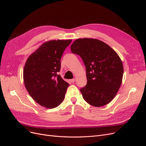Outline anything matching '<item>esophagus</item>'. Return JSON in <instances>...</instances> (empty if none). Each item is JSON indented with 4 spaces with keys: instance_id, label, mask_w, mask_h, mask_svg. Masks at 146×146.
<instances>
[{
    "instance_id": "esophagus-1",
    "label": "esophagus",
    "mask_w": 146,
    "mask_h": 146,
    "mask_svg": "<svg viewBox=\"0 0 146 146\" xmlns=\"http://www.w3.org/2000/svg\"><path fill=\"white\" fill-rule=\"evenodd\" d=\"M70 81L72 83H74L75 81H76V80H75V78H72V79H71V80H70Z\"/></svg>"
}]
</instances>
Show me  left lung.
<instances>
[{"label": "left lung", "mask_w": 146, "mask_h": 146, "mask_svg": "<svg viewBox=\"0 0 146 146\" xmlns=\"http://www.w3.org/2000/svg\"><path fill=\"white\" fill-rule=\"evenodd\" d=\"M70 48L86 67L87 84L80 89L83 99L97 107L110 103L121 86L123 73L117 53L103 41L92 38L76 39Z\"/></svg>", "instance_id": "left-lung-1"}]
</instances>
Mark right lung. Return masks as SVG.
Here are the masks:
<instances>
[{
	"label": "right lung",
	"mask_w": 146,
	"mask_h": 146,
	"mask_svg": "<svg viewBox=\"0 0 146 146\" xmlns=\"http://www.w3.org/2000/svg\"><path fill=\"white\" fill-rule=\"evenodd\" d=\"M71 41L58 39L46 42L26 61L23 72L25 86L33 99L44 107L55 108L64 99L69 85L58 72L61 56Z\"/></svg>",
	"instance_id": "right-lung-1"
}]
</instances>
